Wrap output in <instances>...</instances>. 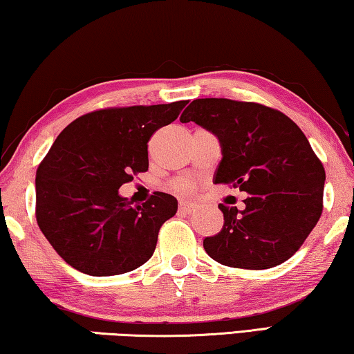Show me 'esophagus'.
Wrapping results in <instances>:
<instances>
[{
    "label": "esophagus",
    "mask_w": 354,
    "mask_h": 354,
    "mask_svg": "<svg viewBox=\"0 0 354 354\" xmlns=\"http://www.w3.org/2000/svg\"><path fill=\"white\" fill-rule=\"evenodd\" d=\"M178 210L182 212V214H193L196 210V205L192 203H187V201H180V204H178Z\"/></svg>",
    "instance_id": "obj_1"
}]
</instances>
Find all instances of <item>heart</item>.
Instances as JSON below:
<instances>
[{"label":"heart","mask_w":354,"mask_h":354,"mask_svg":"<svg viewBox=\"0 0 354 354\" xmlns=\"http://www.w3.org/2000/svg\"><path fill=\"white\" fill-rule=\"evenodd\" d=\"M176 188L178 189V192L188 193V192H192V189H193V183L188 182V180H178V182H176Z\"/></svg>","instance_id":"1"}]
</instances>
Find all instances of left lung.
Segmentation results:
<instances>
[{"label": "left lung", "instance_id": "1", "mask_svg": "<svg viewBox=\"0 0 354 354\" xmlns=\"http://www.w3.org/2000/svg\"><path fill=\"white\" fill-rule=\"evenodd\" d=\"M182 123L194 122L220 140L215 183L247 193L245 207L220 204L225 223L204 239L216 263L269 269L295 254L323 212L326 174L301 128L275 109L225 97L194 100Z\"/></svg>", "mask_w": 354, "mask_h": 354}]
</instances>
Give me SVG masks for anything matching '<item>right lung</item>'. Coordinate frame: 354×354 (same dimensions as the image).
Instances as JSON below:
<instances>
[{
  "label": "right lung",
  "instance_id": "right-lung-1",
  "mask_svg": "<svg viewBox=\"0 0 354 354\" xmlns=\"http://www.w3.org/2000/svg\"><path fill=\"white\" fill-rule=\"evenodd\" d=\"M188 101L102 109L59 133L36 172V220L69 266L93 277L120 275L151 258L174 196L155 192L142 205L118 189L149 171L147 142Z\"/></svg>",
  "mask_w": 354,
  "mask_h": 354
}]
</instances>
